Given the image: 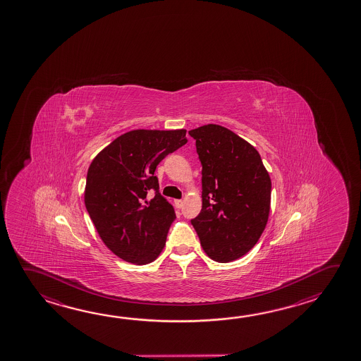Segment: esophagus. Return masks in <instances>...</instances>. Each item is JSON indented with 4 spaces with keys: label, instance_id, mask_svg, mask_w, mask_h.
<instances>
[{
    "label": "esophagus",
    "instance_id": "esophagus-1",
    "mask_svg": "<svg viewBox=\"0 0 361 361\" xmlns=\"http://www.w3.org/2000/svg\"><path fill=\"white\" fill-rule=\"evenodd\" d=\"M175 207L178 209H181L183 207V200L181 199H178V200H175Z\"/></svg>",
    "mask_w": 361,
    "mask_h": 361
}]
</instances>
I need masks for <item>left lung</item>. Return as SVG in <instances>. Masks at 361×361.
<instances>
[{
  "label": "left lung",
  "instance_id": "8db88e82",
  "mask_svg": "<svg viewBox=\"0 0 361 361\" xmlns=\"http://www.w3.org/2000/svg\"><path fill=\"white\" fill-rule=\"evenodd\" d=\"M202 164V212L191 219L210 259L231 262L252 248L270 212L271 180L259 153L227 128L190 130Z\"/></svg>",
  "mask_w": 361,
  "mask_h": 361
}]
</instances>
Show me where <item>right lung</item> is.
Returning a JSON list of instances; mask_svg holds the SVG:
<instances>
[{
  "instance_id": "1",
  "label": "right lung",
  "mask_w": 361,
  "mask_h": 361,
  "mask_svg": "<svg viewBox=\"0 0 361 361\" xmlns=\"http://www.w3.org/2000/svg\"><path fill=\"white\" fill-rule=\"evenodd\" d=\"M186 130H132L90 165L85 205L102 242L118 257L146 265L165 247L176 215L159 194L157 165L186 145Z\"/></svg>"
}]
</instances>
